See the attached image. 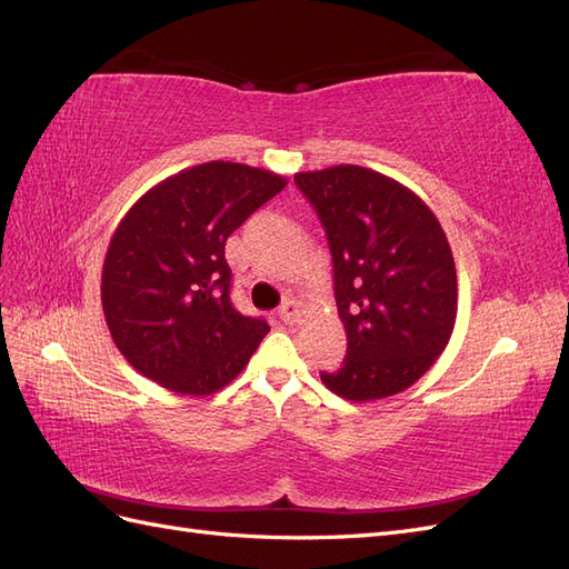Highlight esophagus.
<instances>
[{
	"label": "esophagus",
	"mask_w": 569,
	"mask_h": 569,
	"mask_svg": "<svg viewBox=\"0 0 569 569\" xmlns=\"http://www.w3.org/2000/svg\"><path fill=\"white\" fill-rule=\"evenodd\" d=\"M299 316H301V311H299V303H297V301H284V303H282L280 318H282L284 322H297Z\"/></svg>",
	"instance_id": "1"
}]
</instances>
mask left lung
Wrapping results in <instances>:
<instances>
[{
  "label": "left lung",
  "instance_id": "1",
  "mask_svg": "<svg viewBox=\"0 0 569 569\" xmlns=\"http://www.w3.org/2000/svg\"><path fill=\"white\" fill-rule=\"evenodd\" d=\"M335 261L347 358L322 385L353 403L401 393L449 347L458 280L432 209L389 176L341 163L297 173Z\"/></svg>",
  "mask_w": 569,
  "mask_h": 569
}]
</instances>
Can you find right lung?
<instances>
[{"instance_id": "1", "label": "right lung", "mask_w": 569, "mask_h": 569, "mask_svg": "<svg viewBox=\"0 0 569 569\" xmlns=\"http://www.w3.org/2000/svg\"><path fill=\"white\" fill-rule=\"evenodd\" d=\"M287 187L266 168L209 161L153 184L118 222L101 268L116 349L151 382L211 396L270 332L230 303L228 237Z\"/></svg>"}]
</instances>
